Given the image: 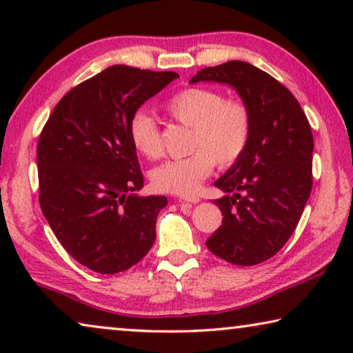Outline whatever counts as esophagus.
<instances>
[{
	"mask_svg": "<svg viewBox=\"0 0 353 353\" xmlns=\"http://www.w3.org/2000/svg\"><path fill=\"white\" fill-rule=\"evenodd\" d=\"M180 201L181 202H191V204H197V202H199L201 199L197 196H183V197H180Z\"/></svg>",
	"mask_w": 353,
	"mask_h": 353,
	"instance_id": "1",
	"label": "esophagus"
}]
</instances>
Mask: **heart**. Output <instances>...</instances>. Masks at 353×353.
<instances>
[{
	"label": "heart",
	"instance_id": "obj_1",
	"mask_svg": "<svg viewBox=\"0 0 353 353\" xmlns=\"http://www.w3.org/2000/svg\"><path fill=\"white\" fill-rule=\"evenodd\" d=\"M176 122L191 128L188 149L191 154L172 159L151 172L157 191L190 196L214 170L230 167L243 156L250 138V115L239 101L226 99L209 88H188L173 94L165 104ZM128 137L138 154L146 159L161 156V139L156 120L139 109L128 122Z\"/></svg>",
	"mask_w": 353,
	"mask_h": 353
}]
</instances>
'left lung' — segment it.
Listing matches in <instances>:
<instances>
[{
    "label": "left lung",
    "mask_w": 353,
    "mask_h": 353,
    "mask_svg": "<svg viewBox=\"0 0 353 353\" xmlns=\"http://www.w3.org/2000/svg\"><path fill=\"white\" fill-rule=\"evenodd\" d=\"M199 81L231 86L250 115L248 148L214 183L223 225L205 244L226 262L257 265L288 243L310 197V123L291 91L249 62L205 67L190 83Z\"/></svg>",
    "instance_id": "8db88e82"
}]
</instances>
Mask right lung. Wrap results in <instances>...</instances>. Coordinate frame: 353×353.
<instances>
[{
	"mask_svg": "<svg viewBox=\"0 0 353 353\" xmlns=\"http://www.w3.org/2000/svg\"><path fill=\"white\" fill-rule=\"evenodd\" d=\"M175 79V72L108 67L57 103L38 139L43 215L62 248L96 273L125 272L156 239L167 197L138 194L144 180L128 122Z\"/></svg>",
	"mask_w": 353,
	"mask_h": 353,
	"instance_id": "add662e5",
	"label": "right lung"
}]
</instances>
